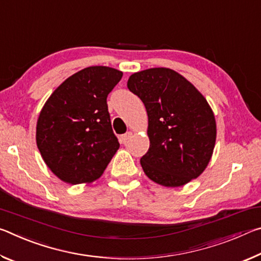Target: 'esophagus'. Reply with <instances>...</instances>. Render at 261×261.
<instances>
[{
	"label": "esophagus",
	"instance_id": "obj_1",
	"mask_svg": "<svg viewBox=\"0 0 261 261\" xmlns=\"http://www.w3.org/2000/svg\"><path fill=\"white\" fill-rule=\"evenodd\" d=\"M132 136V132L131 131H129V132H126V134H124V135H122L121 137H120V140L122 141V143H125V141L130 138V137Z\"/></svg>",
	"mask_w": 261,
	"mask_h": 261
}]
</instances>
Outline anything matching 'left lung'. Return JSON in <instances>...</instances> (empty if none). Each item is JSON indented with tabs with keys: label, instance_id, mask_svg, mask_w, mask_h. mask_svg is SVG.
Segmentation results:
<instances>
[{
	"label": "left lung",
	"instance_id": "left-lung-1",
	"mask_svg": "<svg viewBox=\"0 0 261 261\" xmlns=\"http://www.w3.org/2000/svg\"><path fill=\"white\" fill-rule=\"evenodd\" d=\"M127 88L148 116L149 148L140 159L144 173L163 187L197 178L213 154L216 123L208 102L182 74L152 68L131 74Z\"/></svg>",
	"mask_w": 261,
	"mask_h": 261
}]
</instances>
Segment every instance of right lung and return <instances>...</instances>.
<instances>
[{
	"label": "right lung",
	"instance_id": "1",
	"mask_svg": "<svg viewBox=\"0 0 261 261\" xmlns=\"http://www.w3.org/2000/svg\"><path fill=\"white\" fill-rule=\"evenodd\" d=\"M122 76L109 67L85 68L65 79L42 107L37 145L48 168L63 182L98 179L120 147L107 96Z\"/></svg>",
	"mask_w": 261,
	"mask_h": 261
}]
</instances>
